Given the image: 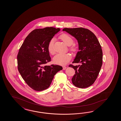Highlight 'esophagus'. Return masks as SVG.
Segmentation results:
<instances>
[{
  "instance_id": "esophagus-1",
  "label": "esophagus",
  "mask_w": 121,
  "mask_h": 121,
  "mask_svg": "<svg viewBox=\"0 0 121 121\" xmlns=\"http://www.w3.org/2000/svg\"><path fill=\"white\" fill-rule=\"evenodd\" d=\"M66 66H63V70H65V69H66Z\"/></svg>"
}]
</instances>
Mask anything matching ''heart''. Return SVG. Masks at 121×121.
I'll return each mask as SVG.
<instances>
[{
    "mask_svg": "<svg viewBox=\"0 0 121 121\" xmlns=\"http://www.w3.org/2000/svg\"><path fill=\"white\" fill-rule=\"evenodd\" d=\"M59 39L67 46H69V49L72 52H76L77 51V45L73 43V39L70 36L67 34H62L59 36ZM54 39H52L50 40L48 46V50L51 55L55 54L54 49ZM72 56L69 53L59 54L56 55L53 58V62L56 64L59 65H65L71 59Z\"/></svg>",
    "mask_w": 121,
    "mask_h": 121,
    "instance_id": "heart-1",
    "label": "heart"
}]
</instances>
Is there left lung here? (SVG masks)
<instances>
[{"instance_id":"obj_1","label":"left lung","mask_w":121,"mask_h":121,"mask_svg":"<svg viewBox=\"0 0 121 121\" xmlns=\"http://www.w3.org/2000/svg\"><path fill=\"white\" fill-rule=\"evenodd\" d=\"M62 30L74 37L79 44V51L73 63L82 64L69 65L75 70L72 82L80 88L88 87L97 79L102 65L103 53L100 44L94 34L87 29L65 28Z\"/></svg>"}]
</instances>
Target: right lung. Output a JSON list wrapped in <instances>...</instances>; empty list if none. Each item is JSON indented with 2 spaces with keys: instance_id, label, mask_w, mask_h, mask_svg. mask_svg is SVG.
Instances as JSON below:
<instances>
[{
  "instance_id": "1",
  "label": "right lung",
  "mask_w": 121,
  "mask_h": 121,
  "mask_svg": "<svg viewBox=\"0 0 121 121\" xmlns=\"http://www.w3.org/2000/svg\"><path fill=\"white\" fill-rule=\"evenodd\" d=\"M60 30L53 27L34 30L26 37L19 50L18 71L27 84L36 91L48 88L54 76L62 69L59 65H46L51 61L48 44Z\"/></svg>"
}]
</instances>
